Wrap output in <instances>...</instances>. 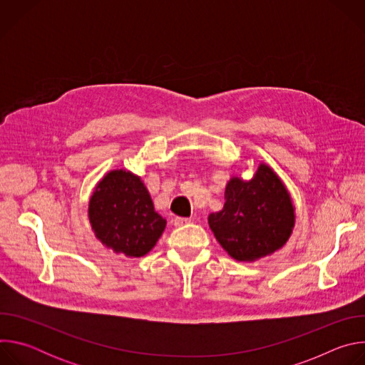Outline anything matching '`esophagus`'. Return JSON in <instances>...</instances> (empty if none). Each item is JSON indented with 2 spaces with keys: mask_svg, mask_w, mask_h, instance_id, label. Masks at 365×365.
Masks as SVG:
<instances>
[{
  "mask_svg": "<svg viewBox=\"0 0 365 365\" xmlns=\"http://www.w3.org/2000/svg\"><path fill=\"white\" fill-rule=\"evenodd\" d=\"M190 222V218H183V217H176L175 220H173V224L176 225V227H183V225H186V224H189Z\"/></svg>",
  "mask_w": 365,
  "mask_h": 365,
  "instance_id": "obj_1",
  "label": "esophagus"
}]
</instances>
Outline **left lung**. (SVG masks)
<instances>
[{"label":"left lung","instance_id":"left-lung-1","mask_svg":"<svg viewBox=\"0 0 365 365\" xmlns=\"http://www.w3.org/2000/svg\"><path fill=\"white\" fill-rule=\"evenodd\" d=\"M207 222L232 258L252 262L286 244L294 225V210L279 176L267 165H259L251 180H230L224 210L211 214Z\"/></svg>","mask_w":365,"mask_h":365}]
</instances>
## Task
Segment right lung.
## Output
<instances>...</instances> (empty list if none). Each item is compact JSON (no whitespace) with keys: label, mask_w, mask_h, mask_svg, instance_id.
<instances>
[{"label":"right lung","mask_w":365,"mask_h":365,"mask_svg":"<svg viewBox=\"0 0 365 365\" xmlns=\"http://www.w3.org/2000/svg\"><path fill=\"white\" fill-rule=\"evenodd\" d=\"M89 220L102 244L128 257L147 254L166 228L140 178L125 170H113L98 183Z\"/></svg>","instance_id":"obj_1"}]
</instances>
